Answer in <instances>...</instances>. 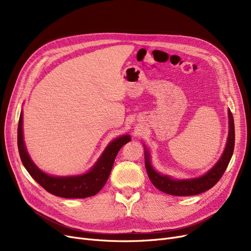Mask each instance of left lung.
I'll use <instances>...</instances> for the list:
<instances>
[{
  "label": "left lung",
  "mask_w": 251,
  "mask_h": 251,
  "mask_svg": "<svg viewBox=\"0 0 251 251\" xmlns=\"http://www.w3.org/2000/svg\"><path fill=\"white\" fill-rule=\"evenodd\" d=\"M229 115V136L225 151H224L221 159L218 163L210 169L206 174L199 178L193 179H174L167 175H162L157 173L151 164V157L149 151L144 147V159H146V169L150 180L153 184V186L159 190L176 196H189L202 193L212 187H214L218 181L221 179L223 174L230 163L234 151L235 144V126L234 119L230 110H228Z\"/></svg>",
  "instance_id": "left-lung-1"
}]
</instances>
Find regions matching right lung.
Masks as SVG:
<instances>
[{
    "label": "right lung",
    "mask_w": 251,
    "mask_h": 251,
    "mask_svg": "<svg viewBox=\"0 0 251 251\" xmlns=\"http://www.w3.org/2000/svg\"><path fill=\"white\" fill-rule=\"evenodd\" d=\"M22 123L23 113L21 112L18 123L17 143L23 166L43 188L51 194L64 197V199H86V197L96 195L107 182L118 151L124 144L131 140L130 135H123L111 141L100 156L99 161L85 174L79 176L56 177L44 173L31 161L23 140Z\"/></svg>",
    "instance_id": "right-lung-1"
}]
</instances>
